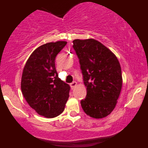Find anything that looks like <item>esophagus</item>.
I'll return each mask as SVG.
<instances>
[{"instance_id":"esophagus-1","label":"esophagus","mask_w":148,"mask_h":148,"mask_svg":"<svg viewBox=\"0 0 148 148\" xmlns=\"http://www.w3.org/2000/svg\"><path fill=\"white\" fill-rule=\"evenodd\" d=\"M76 85H77V83H76V81H74V82H72V84H70V86L71 88H72V89H74V88L76 86Z\"/></svg>"}]
</instances>
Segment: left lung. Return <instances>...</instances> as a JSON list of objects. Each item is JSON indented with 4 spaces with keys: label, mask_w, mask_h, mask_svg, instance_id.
<instances>
[{
    "label": "left lung",
    "mask_w": 148,
    "mask_h": 148,
    "mask_svg": "<svg viewBox=\"0 0 148 148\" xmlns=\"http://www.w3.org/2000/svg\"><path fill=\"white\" fill-rule=\"evenodd\" d=\"M73 44L87 90L86 97L81 101L83 110L91 118H105L115 108L123 86L118 59L94 39H76Z\"/></svg>",
    "instance_id": "obj_1"
}]
</instances>
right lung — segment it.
Instances as JSON below:
<instances>
[{
	"mask_svg": "<svg viewBox=\"0 0 148 148\" xmlns=\"http://www.w3.org/2000/svg\"><path fill=\"white\" fill-rule=\"evenodd\" d=\"M65 41L49 42L32 53L23 67L21 88L29 106L47 118L62 113L69 98L70 87L58 78L55 67L57 54Z\"/></svg>",
	"mask_w": 148,
	"mask_h": 148,
	"instance_id": "add662e5",
	"label": "right lung"
}]
</instances>
